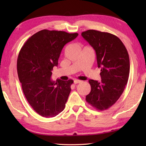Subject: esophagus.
<instances>
[{"label":"esophagus","instance_id":"obj_1","mask_svg":"<svg viewBox=\"0 0 146 146\" xmlns=\"http://www.w3.org/2000/svg\"><path fill=\"white\" fill-rule=\"evenodd\" d=\"M81 82H82L81 80H74V83H75V84H77V83H80Z\"/></svg>","mask_w":146,"mask_h":146}]
</instances>
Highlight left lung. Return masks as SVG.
Masks as SVG:
<instances>
[{
    "instance_id": "left-lung-1",
    "label": "left lung",
    "mask_w": 146,
    "mask_h": 146,
    "mask_svg": "<svg viewBox=\"0 0 146 146\" xmlns=\"http://www.w3.org/2000/svg\"><path fill=\"white\" fill-rule=\"evenodd\" d=\"M82 36L95 51L101 82L89 80L91 92L86 101L97 110L108 109L115 103L128 82L130 61L127 50L112 34L88 30Z\"/></svg>"
}]
</instances>
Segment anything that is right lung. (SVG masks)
Here are the masks:
<instances>
[{"label":"right lung","instance_id":"obj_1","mask_svg":"<svg viewBox=\"0 0 146 146\" xmlns=\"http://www.w3.org/2000/svg\"><path fill=\"white\" fill-rule=\"evenodd\" d=\"M78 33L43 29L27 40L19 53L17 70L27 102L42 117L56 116L65 107L72 80L52 81L62 49Z\"/></svg>","mask_w":146,"mask_h":146}]
</instances>
